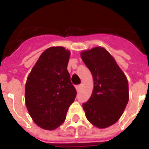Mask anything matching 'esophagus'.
I'll return each mask as SVG.
<instances>
[{"label":"esophagus","mask_w":149,"mask_h":149,"mask_svg":"<svg viewBox=\"0 0 149 149\" xmlns=\"http://www.w3.org/2000/svg\"><path fill=\"white\" fill-rule=\"evenodd\" d=\"M81 85H77V86H76V89H77V92H79V91L81 90Z\"/></svg>","instance_id":"esophagus-1"}]
</instances>
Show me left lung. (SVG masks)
Returning <instances> with one entry per match:
<instances>
[{
  "instance_id": "1",
  "label": "left lung",
  "mask_w": 149,
  "mask_h": 149,
  "mask_svg": "<svg viewBox=\"0 0 149 149\" xmlns=\"http://www.w3.org/2000/svg\"><path fill=\"white\" fill-rule=\"evenodd\" d=\"M81 58L94 81L93 93L83 104V108L90 123L98 128H105L119 120L128 102L127 77L104 48L83 51Z\"/></svg>"
}]
</instances>
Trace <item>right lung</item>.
<instances>
[{
    "label": "right lung",
    "mask_w": 149,
    "mask_h": 149,
    "mask_svg": "<svg viewBox=\"0 0 149 149\" xmlns=\"http://www.w3.org/2000/svg\"><path fill=\"white\" fill-rule=\"evenodd\" d=\"M69 51L51 47L39 56L27 77L25 104L38 126L54 130L64 122L77 92L67 70Z\"/></svg>",
    "instance_id": "right-lung-1"
}]
</instances>
